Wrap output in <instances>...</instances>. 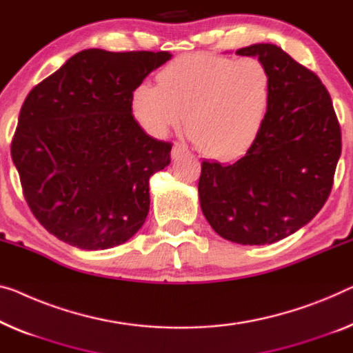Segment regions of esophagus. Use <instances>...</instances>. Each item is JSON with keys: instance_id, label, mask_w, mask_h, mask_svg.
Segmentation results:
<instances>
[{"instance_id": "obj_1", "label": "esophagus", "mask_w": 353, "mask_h": 353, "mask_svg": "<svg viewBox=\"0 0 353 353\" xmlns=\"http://www.w3.org/2000/svg\"><path fill=\"white\" fill-rule=\"evenodd\" d=\"M187 152H188V150H187V147H185V145L176 143L174 145H172V150H171V157H172V160L179 159V157L183 155V154H187Z\"/></svg>"}]
</instances>
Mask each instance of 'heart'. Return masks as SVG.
Wrapping results in <instances>:
<instances>
[{"label":"heart","mask_w":353,"mask_h":353,"mask_svg":"<svg viewBox=\"0 0 353 353\" xmlns=\"http://www.w3.org/2000/svg\"><path fill=\"white\" fill-rule=\"evenodd\" d=\"M270 71L256 59L192 54L172 60L157 85L139 83L131 110L147 133L163 138L181 122L210 159L243 155L259 138L271 106Z\"/></svg>","instance_id":"obj_1"}]
</instances>
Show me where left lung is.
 I'll use <instances>...</instances> for the list:
<instances>
[{
    "label": "left lung",
    "mask_w": 353,
    "mask_h": 353,
    "mask_svg": "<svg viewBox=\"0 0 353 353\" xmlns=\"http://www.w3.org/2000/svg\"><path fill=\"white\" fill-rule=\"evenodd\" d=\"M236 54L259 57L270 71V112L243 159L201 163L199 204L222 238L265 245L304 227L327 203L341 126L322 81L281 47L254 44Z\"/></svg>",
    "instance_id": "1"
}]
</instances>
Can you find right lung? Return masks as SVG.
<instances>
[{"label": "right lung", "mask_w": 353, "mask_h": 353, "mask_svg": "<svg viewBox=\"0 0 353 353\" xmlns=\"http://www.w3.org/2000/svg\"><path fill=\"white\" fill-rule=\"evenodd\" d=\"M168 52L87 49L25 98L10 144L23 196L50 234L85 250L123 244L149 214V179L171 163L131 97Z\"/></svg>", "instance_id": "1"}]
</instances>
